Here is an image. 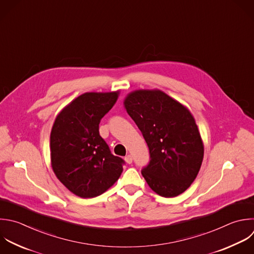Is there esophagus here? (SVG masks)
<instances>
[{
    "label": "esophagus",
    "instance_id": "esophagus-1",
    "mask_svg": "<svg viewBox=\"0 0 254 254\" xmlns=\"http://www.w3.org/2000/svg\"><path fill=\"white\" fill-rule=\"evenodd\" d=\"M124 160L126 161V163H127V164H131V163H132V161H133V158H132V156H131V155H127V156H125Z\"/></svg>",
    "mask_w": 254,
    "mask_h": 254
}]
</instances>
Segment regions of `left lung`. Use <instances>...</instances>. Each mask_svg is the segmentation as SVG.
<instances>
[{
    "mask_svg": "<svg viewBox=\"0 0 254 254\" xmlns=\"http://www.w3.org/2000/svg\"><path fill=\"white\" fill-rule=\"evenodd\" d=\"M148 145L150 162L141 173L158 194L174 197L196 178L203 145L190 112L161 90H136L124 100Z\"/></svg>",
    "mask_w": 254,
    "mask_h": 254,
    "instance_id": "1",
    "label": "left lung"
}]
</instances>
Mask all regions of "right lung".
<instances>
[{
  "mask_svg": "<svg viewBox=\"0 0 254 254\" xmlns=\"http://www.w3.org/2000/svg\"><path fill=\"white\" fill-rule=\"evenodd\" d=\"M118 92H87L58 115L51 133L52 167L74 194L94 197L119 179L125 161L114 156L99 135V123Z\"/></svg>",
  "mask_w": 254,
  "mask_h": 254,
  "instance_id": "right-lung-1",
  "label": "right lung"
}]
</instances>
